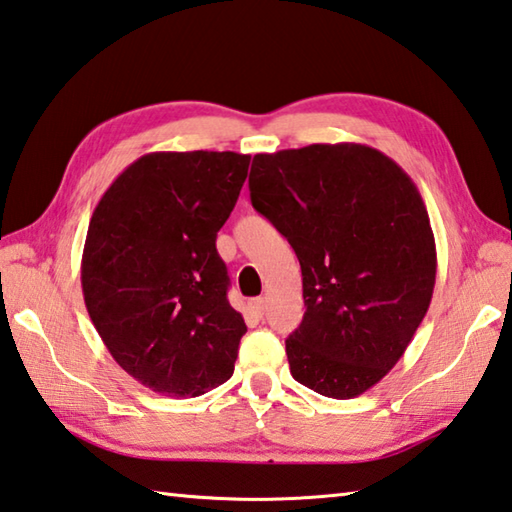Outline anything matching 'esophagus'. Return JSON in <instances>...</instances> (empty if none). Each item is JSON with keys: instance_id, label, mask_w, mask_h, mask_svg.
Listing matches in <instances>:
<instances>
[{"instance_id": "1", "label": "esophagus", "mask_w": 512, "mask_h": 512, "mask_svg": "<svg viewBox=\"0 0 512 512\" xmlns=\"http://www.w3.org/2000/svg\"><path fill=\"white\" fill-rule=\"evenodd\" d=\"M248 308H250V313H253V315L262 317L264 310H266V299L264 297H257V299H253V302L248 304Z\"/></svg>"}]
</instances>
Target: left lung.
Segmentation results:
<instances>
[{"mask_svg": "<svg viewBox=\"0 0 512 512\" xmlns=\"http://www.w3.org/2000/svg\"><path fill=\"white\" fill-rule=\"evenodd\" d=\"M248 186L302 266L290 375L324 397L366 393L402 359L433 299L435 235L417 186L366 144L259 153Z\"/></svg>", "mask_w": 512, "mask_h": 512, "instance_id": "8db88e82", "label": "left lung"}]
</instances>
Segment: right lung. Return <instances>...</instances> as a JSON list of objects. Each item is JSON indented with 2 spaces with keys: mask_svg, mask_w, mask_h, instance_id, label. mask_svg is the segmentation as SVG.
I'll return each mask as SVG.
<instances>
[{
  "mask_svg": "<svg viewBox=\"0 0 512 512\" xmlns=\"http://www.w3.org/2000/svg\"><path fill=\"white\" fill-rule=\"evenodd\" d=\"M250 155L148 153L95 206L84 255L86 310L108 353L139 384L197 397L230 379L244 317L228 304L217 230Z\"/></svg>",
  "mask_w": 512,
  "mask_h": 512,
  "instance_id": "1",
  "label": "right lung"
}]
</instances>
